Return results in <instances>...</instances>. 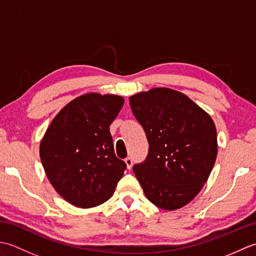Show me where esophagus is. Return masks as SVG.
Segmentation results:
<instances>
[{
	"instance_id": "esophagus-1",
	"label": "esophagus",
	"mask_w": 256,
	"mask_h": 256,
	"mask_svg": "<svg viewBox=\"0 0 256 256\" xmlns=\"http://www.w3.org/2000/svg\"><path fill=\"white\" fill-rule=\"evenodd\" d=\"M125 164H126L128 170H131L132 165H133V160L131 158V157H128V158H125Z\"/></svg>"
}]
</instances>
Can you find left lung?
Returning <instances> with one entry per match:
<instances>
[{"mask_svg": "<svg viewBox=\"0 0 256 256\" xmlns=\"http://www.w3.org/2000/svg\"><path fill=\"white\" fill-rule=\"evenodd\" d=\"M150 144L133 170L152 204L172 211L189 204L208 180L218 154L216 128L204 108L182 92L153 88L130 96Z\"/></svg>", "mask_w": 256, "mask_h": 256, "instance_id": "1", "label": "left lung"}]
</instances>
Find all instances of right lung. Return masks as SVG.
<instances>
[{
  "mask_svg": "<svg viewBox=\"0 0 256 256\" xmlns=\"http://www.w3.org/2000/svg\"><path fill=\"white\" fill-rule=\"evenodd\" d=\"M123 96L90 92L77 96L54 118L40 140V155L48 180L78 208L106 202L122 178L125 162L114 154L110 125Z\"/></svg>",
  "mask_w": 256,
  "mask_h": 256,
  "instance_id": "right-lung-1",
  "label": "right lung"
}]
</instances>
